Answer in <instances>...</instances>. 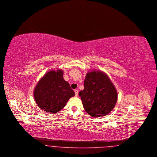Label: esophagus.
I'll list each match as a JSON object with an SVG mask.
<instances>
[{
  "label": "esophagus",
  "mask_w": 157,
  "mask_h": 157,
  "mask_svg": "<svg viewBox=\"0 0 157 157\" xmlns=\"http://www.w3.org/2000/svg\"><path fill=\"white\" fill-rule=\"evenodd\" d=\"M75 96L77 97L78 95V91L77 90H75Z\"/></svg>",
  "instance_id": "obj_1"
}]
</instances>
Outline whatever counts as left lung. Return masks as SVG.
<instances>
[{
	"label": "left lung",
	"instance_id": "1",
	"mask_svg": "<svg viewBox=\"0 0 157 157\" xmlns=\"http://www.w3.org/2000/svg\"><path fill=\"white\" fill-rule=\"evenodd\" d=\"M84 90L79 92L83 108L94 117L110 113L117 100V92L107 75L100 71L88 72Z\"/></svg>",
	"mask_w": 157,
	"mask_h": 157
}]
</instances>
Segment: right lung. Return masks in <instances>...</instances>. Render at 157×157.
Wrapping results in <instances>:
<instances>
[{
	"label": "right lung",
	"instance_id": "add662e5",
	"mask_svg": "<svg viewBox=\"0 0 157 157\" xmlns=\"http://www.w3.org/2000/svg\"><path fill=\"white\" fill-rule=\"evenodd\" d=\"M61 69L48 71L35 87L34 97L41 110L56 113L65 107L69 99L75 95L69 83L63 77Z\"/></svg>",
	"mask_w": 157,
	"mask_h": 157
}]
</instances>
